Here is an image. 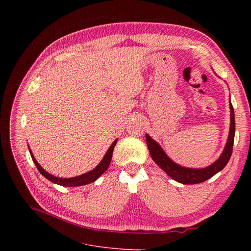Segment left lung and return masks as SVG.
Listing matches in <instances>:
<instances>
[{
  "label": "left lung",
  "mask_w": 251,
  "mask_h": 251,
  "mask_svg": "<svg viewBox=\"0 0 251 251\" xmlns=\"http://www.w3.org/2000/svg\"><path fill=\"white\" fill-rule=\"evenodd\" d=\"M230 110H231V123H230V132L229 137L226 143L225 150H224L220 159L215 162L213 165H210L204 169H190V168H184L173 161H171L162 148L157 144L150 135H146L148 148L150 150V153L152 157V160L162 168L165 172L177 182L183 184H197L201 183L216 175L221 170L225 168L228 164L232 151H233V144H234V136H235V117H234V110L233 105L230 101Z\"/></svg>",
  "instance_id": "left-lung-1"
}]
</instances>
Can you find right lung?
<instances>
[{
  "label": "right lung",
  "mask_w": 251,
  "mask_h": 251,
  "mask_svg": "<svg viewBox=\"0 0 251 251\" xmlns=\"http://www.w3.org/2000/svg\"><path fill=\"white\" fill-rule=\"evenodd\" d=\"M116 143H117V139L112 143V146L110 147L107 153H105V155L103 156V159L101 160V162L99 164V166L97 168H95L94 170L90 171V172H88L86 174L77 176V177H74V178H58V177H55V176L49 174L41 167V165H39L36 162V160L34 159V156H33L30 150H29V151H30V155L32 157V161L35 164L37 170L39 171V173H41L43 176H45L48 180L51 181L52 183L59 184V185H62V186L75 187V186L86 185V184L95 182L101 174L104 173V171L107 170L110 166V163H111V160H112V155H113V151H114Z\"/></svg>",
  "instance_id": "right-lung-1"
}]
</instances>
